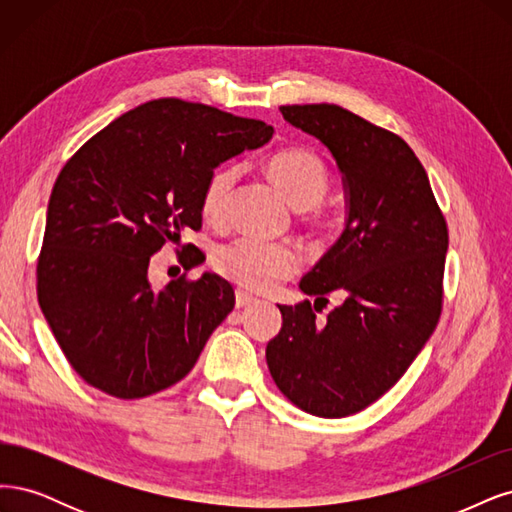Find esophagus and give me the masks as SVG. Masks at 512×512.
<instances>
[{
	"label": "esophagus",
	"instance_id": "34e87169",
	"mask_svg": "<svg viewBox=\"0 0 512 512\" xmlns=\"http://www.w3.org/2000/svg\"><path fill=\"white\" fill-rule=\"evenodd\" d=\"M253 302H257V298H255L253 293L242 291V289L236 291V306H238V308H244V306H249V304H253Z\"/></svg>",
	"mask_w": 512,
	"mask_h": 512
}]
</instances>
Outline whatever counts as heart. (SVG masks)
<instances>
[{"mask_svg":"<svg viewBox=\"0 0 512 512\" xmlns=\"http://www.w3.org/2000/svg\"><path fill=\"white\" fill-rule=\"evenodd\" d=\"M272 185L283 193L295 210H312L323 200L329 187V174L317 153L302 146L283 148L263 163ZM236 185L234 168L214 170L202 191V214L208 223H221L229 195ZM217 270L244 289L266 291L298 270V257L285 244L257 238H238L219 249Z\"/></svg>","mask_w":512,"mask_h":512,"instance_id":"obj_1","label":"heart"}]
</instances>
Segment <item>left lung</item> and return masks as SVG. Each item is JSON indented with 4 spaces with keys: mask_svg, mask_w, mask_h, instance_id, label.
I'll list each match as a JSON object with an SVG mask.
<instances>
[{
    "mask_svg": "<svg viewBox=\"0 0 512 512\" xmlns=\"http://www.w3.org/2000/svg\"><path fill=\"white\" fill-rule=\"evenodd\" d=\"M283 119L336 159L344 229L302 280L315 298L278 306L283 327L268 342L276 387L310 415L364 410L400 381L434 334L442 308L449 232L421 161L387 129L336 104L280 106ZM345 302L325 322L317 301Z\"/></svg>",
    "mask_w": 512,
    "mask_h": 512,
    "instance_id": "left-lung-1",
    "label": "left lung"
}]
</instances>
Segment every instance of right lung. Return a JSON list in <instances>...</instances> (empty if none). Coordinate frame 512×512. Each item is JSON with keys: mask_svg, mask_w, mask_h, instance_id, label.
<instances>
[{"mask_svg": "<svg viewBox=\"0 0 512 512\" xmlns=\"http://www.w3.org/2000/svg\"><path fill=\"white\" fill-rule=\"evenodd\" d=\"M272 134L263 121L166 97L125 112L65 163L46 210L38 300L91 387L134 400L191 372L234 310V289L212 272L153 289L148 263L202 227L208 176Z\"/></svg>", "mask_w": 512, "mask_h": 512, "instance_id": "obj_1", "label": "right lung"}]
</instances>
